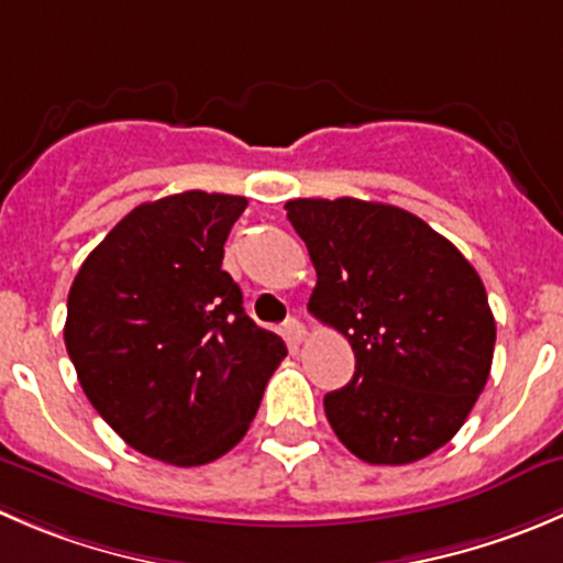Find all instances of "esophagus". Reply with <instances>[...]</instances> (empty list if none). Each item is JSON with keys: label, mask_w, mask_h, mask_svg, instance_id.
Instances as JSON below:
<instances>
[{"label": "esophagus", "mask_w": 563, "mask_h": 563, "mask_svg": "<svg viewBox=\"0 0 563 563\" xmlns=\"http://www.w3.org/2000/svg\"><path fill=\"white\" fill-rule=\"evenodd\" d=\"M283 332H286V341L291 343V349H297L299 343L305 341V335H308V332H305V324L297 319H288L286 324H283Z\"/></svg>", "instance_id": "obj_1"}]
</instances>
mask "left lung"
<instances>
[{
    "label": "left lung",
    "instance_id": "obj_1",
    "mask_svg": "<svg viewBox=\"0 0 563 563\" xmlns=\"http://www.w3.org/2000/svg\"><path fill=\"white\" fill-rule=\"evenodd\" d=\"M308 310L349 338L354 376L324 396L343 445L368 465H409L462 429L489 379L495 319L471 261L420 217L357 198H297Z\"/></svg>",
    "mask_w": 563,
    "mask_h": 563
}]
</instances>
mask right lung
Returning a JSON list of instances; mask_svg holds the SVG:
<instances>
[{"label":"right lung","instance_id":"add662e5","mask_svg":"<svg viewBox=\"0 0 563 563\" xmlns=\"http://www.w3.org/2000/svg\"><path fill=\"white\" fill-rule=\"evenodd\" d=\"M244 209L200 189L136 206L70 286L65 349L81 390L131 449L167 465L228 454L286 357L222 269Z\"/></svg>","mask_w":563,"mask_h":563}]
</instances>
